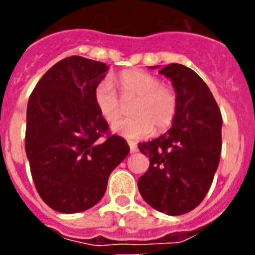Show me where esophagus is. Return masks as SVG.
<instances>
[{
    "label": "esophagus",
    "mask_w": 255,
    "mask_h": 255,
    "mask_svg": "<svg viewBox=\"0 0 255 255\" xmlns=\"http://www.w3.org/2000/svg\"><path fill=\"white\" fill-rule=\"evenodd\" d=\"M128 145H129V150L130 153H135L138 150L137 148V143L133 142V140H128Z\"/></svg>",
    "instance_id": "34e87169"
}]
</instances>
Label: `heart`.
<instances>
[{
    "instance_id": "1",
    "label": "heart",
    "mask_w": 255,
    "mask_h": 255,
    "mask_svg": "<svg viewBox=\"0 0 255 255\" xmlns=\"http://www.w3.org/2000/svg\"><path fill=\"white\" fill-rule=\"evenodd\" d=\"M123 99H134L130 105L129 118L120 121L113 130L127 138H142L165 132L173 126L179 110L177 92L170 85L161 84L156 75L139 69L125 70L116 76ZM94 102L97 111L107 123L121 117V102L110 80H101L94 90Z\"/></svg>"
}]
</instances>
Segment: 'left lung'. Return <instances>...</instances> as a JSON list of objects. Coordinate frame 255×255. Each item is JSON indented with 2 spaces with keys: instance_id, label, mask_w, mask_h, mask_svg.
Here are the masks:
<instances>
[{
  "instance_id": "left-lung-1",
  "label": "left lung",
  "mask_w": 255,
  "mask_h": 255,
  "mask_svg": "<svg viewBox=\"0 0 255 255\" xmlns=\"http://www.w3.org/2000/svg\"><path fill=\"white\" fill-rule=\"evenodd\" d=\"M159 73L173 82L179 110L168 132L138 144L149 158L138 190L156 211L179 216L199 206L210 190L220 163L222 116L207 85L194 70L170 64Z\"/></svg>"
}]
</instances>
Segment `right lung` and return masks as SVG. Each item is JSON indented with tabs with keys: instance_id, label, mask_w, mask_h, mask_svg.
<instances>
[{
	"instance_id": "obj_1",
	"label": "right lung",
	"mask_w": 255,
	"mask_h": 255,
	"mask_svg": "<svg viewBox=\"0 0 255 255\" xmlns=\"http://www.w3.org/2000/svg\"><path fill=\"white\" fill-rule=\"evenodd\" d=\"M101 61L73 55L42 76L27 106L25 153L35 189L53 210L76 213L104 196L110 174L129 146L97 111L94 90Z\"/></svg>"
}]
</instances>
